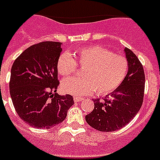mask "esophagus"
Returning <instances> with one entry per match:
<instances>
[{
    "mask_svg": "<svg viewBox=\"0 0 160 160\" xmlns=\"http://www.w3.org/2000/svg\"><path fill=\"white\" fill-rule=\"evenodd\" d=\"M84 100V98H82V97H78V96H75L74 97V101L76 102H80V101Z\"/></svg>",
    "mask_w": 160,
    "mask_h": 160,
    "instance_id": "1",
    "label": "esophagus"
}]
</instances>
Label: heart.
<instances>
[{"instance_id": "heart-1", "label": "heart", "mask_w": 160, "mask_h": 160, "mask_svg": "<svg viewBox=\"0 0 160 160\" xmlns=\"http://www.w3.org/2000/svg\"><path fill=\"white\" fill-rule=\"evenodd\" d=\"M74 58L63 53L57 61V69L62 76H70L77 66L84 68L82 78H68L62 82L63 91L83 96L95 92L104 95L113 92L127 75L128 63L122 56L101 46H88L77 49Z\"/></svg>"}]
</instances>
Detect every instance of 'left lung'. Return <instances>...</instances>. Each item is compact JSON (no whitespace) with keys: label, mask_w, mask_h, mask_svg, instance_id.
I'll use <instances>...</instances> for the list:
<instances>
[{"label":"left lung","mask_w":160,"mask_h":160,"mask_svg":"<svg viewBox=\"0 0 160 160\" xmlns=\"http://www.w3.org/2000/svg\"><path fill=\"white\" fill-rule=\"evenodd\" d=\"M128 73L121 85L105 99L93 100L94 108L85 121L100 132H115L129 123L140 111L143 102L145 74L137 56L128 48L124 49Z\"/></svg>","instance_id":"8db88e82"}]
</instances>
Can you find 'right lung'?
Listing matches in <instances>:
<instances>
[{
  "label": "right lung",
  "mask_w": 160,
  "mask_h": 160,
  "mask_svg": "<svg viewBox=\"0 0 160 160\" xmlns=\"http://www.w3.org/2000/svg\"><path fill=\"white\" fill-rule=\"evenodd\" d=\"M61 51L60 42H39L24 50L12 65V103L20 119L31 127L50 129L61 123L75 103L72 95L57 92V61Z\"/></svg>",
  "instance_id": "obj_1"
}]
</instances>
